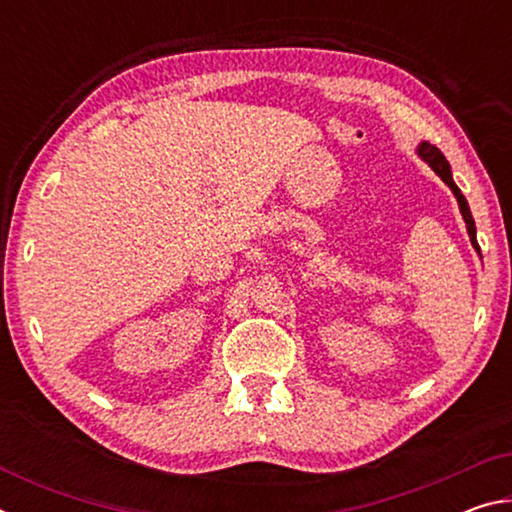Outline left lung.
Instances as JSON below:
<instances>
[{
	"instance_id": "left-lung-1",
	"label": "left lung",
	"mask_w": 512,
	"mask_h": 512,
	"mask_svg": "<svg viewBox=\"0 0 512 512\" xmlns=\"http://www.w3.org/2000/svg\"><path fill=\"white\" fill-rule=\"evenodd\" d=\"M418 155L420 158L429 164V167L438 173L440 178L445 180V185L452 189L454 192V196H456V201H458V207H461V214H463V219H465V225H467V235H470V241H472V246L479 250V244H476V225H474V219H472V212H470V205H467V201H465V196L461 194V189L456 187V183H454V178H452V171H449V162L445 160V155L440 153L436 146L433 144H429V142H422L420 146H418Z\"/></svg>"
}]
</instances>
